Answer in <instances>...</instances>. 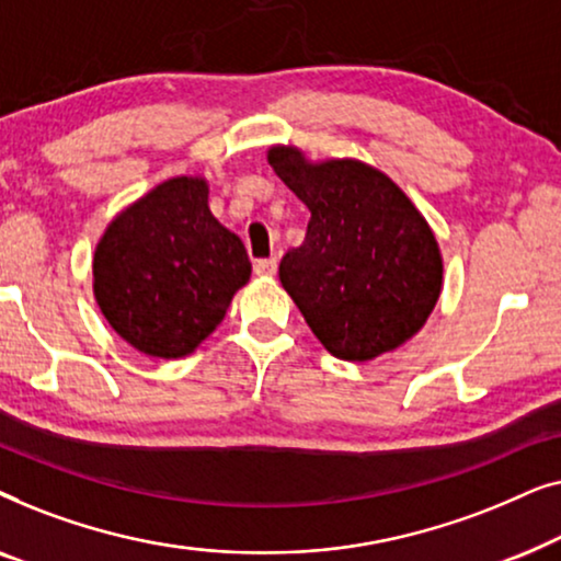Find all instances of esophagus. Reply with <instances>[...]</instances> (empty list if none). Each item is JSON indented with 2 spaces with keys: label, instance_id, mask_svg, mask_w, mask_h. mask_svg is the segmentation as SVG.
<instances>
[{
  "label": "esophagus",
  "instance_id": "esophagus-1",
  "mask_svg": "<svg viewBox=\"0 0 561 561\" xmlns=\"http://www.w3.org/2000/svg\"><path fill=\"white\" fill-rule=\"evenodd\" d=\"M255 273L257 275H275V273H278V260H275V257L255 260Z\"/></svg>",
  "mask_w": 561,
  "mask_h": 561
}]
</instances>
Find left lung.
<instances>
[{
    "label": "left lung",
    "instance_id": "obj_1",
    "mask_svg": "<svg viewBox=\"0 0 561 561\" xmlns=\"http://www.w3.org/2000/svg\"><path fill=\"white\" fill-rule=\"evenodd\" d=\"M278 179L309 206L301 248L280 260V283L334 357L375 359L409 342L442 294V252L411 198L359 160L309 163L267 150Z\"/></svg>",
    "mask_w": 561,
    "mask_h": 561
}]
</instances>
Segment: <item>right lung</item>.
I'll list each match as a JSON object with an SVG mask.
<instances>
[{"instance_id":"add662e5","label":"right lung","mask_w":561,"mask_h":561,"mask_svg":"<svg viewBox=\"0 0 561 561\" xmlns=\"http://www.w3.org/2000/svg\"><path fill=\"white\" fill-rule=\"evenodd\" d=\"M240 237L209 211L204 179H171L117 214L94 252V296L122 340L150 357L191 355L250 280Z\"/></svg>"}]
</instances>
